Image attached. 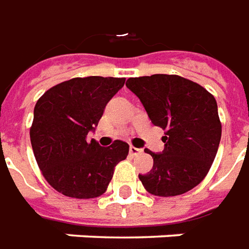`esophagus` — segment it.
I'll use <instances>...</instances> for the list:
<instances>
[{
	"label": "esophagus",
	"mask_w": 249,
	"mask_h": 249,
	"mask_svg": "<svg viewBox=\"0 0 249 249\" xmlns=\"http://www.w3.org/2000/svg\"><path fill=\"white\" fill-rule=\"evenodd\" d=\"M142 153V149H138L135 146H130V154L131 156H138V154Z\"/></svg>",
	"instance_id": "34e87169"
}]
</instances>
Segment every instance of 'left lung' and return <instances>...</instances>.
<instances>
[{
  "mask_svg": "<svg viewBox=\"0 0 249 249\" xmlns=\"http://www.w3.org/2000/svg\"><path fill=\"white\" fill-rule=\"evenodd\" d=\"M154 126L165 130L164 150L153 153V168L140 180L147 193L175 196L198 186L213 164L221 141L217 102L199 84L175 74L128 78Z\"/></svg>",
  "mask_w": 249,
  "mask_h": 249,
  "instance_id": "obj_1",
  "label": "left lung"
}]
</instances>
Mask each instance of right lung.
<instances>
[{
	"instance_id": "1",
	"label": "right lung",
	"mask_w": 249,
	"mask_h": 249,
	"mask_svg": "<svg viewBox=\"0 0 249 249\" xmlns=\"http://www.w3.org/2000/svg\"><path fill=\"white\" fill-rule=\"evenodd\" d=\"M123 85L124 78L77 77L50 88L36 102L31 145L44 179L58 193L77 199L100 196L116 164L127 157L126 142L103 147L87 141Z\"/></svg>"
}]
</instances>
